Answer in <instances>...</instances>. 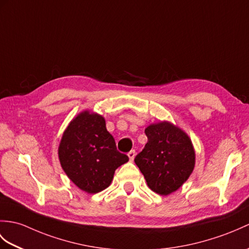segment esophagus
Returning a JSON list of instances; mask_svg holds the SVG:
<instances>
[{
    "instance_id": "34e87169",
    "label": "esophagus",
    "mask_w": 249,
    "mask_h": 249,
    "mask_svg": "<svg viewBox=\"0 0 249 249\" xmlns=\"http://www.w3.org/2000/svg\"><path fill=\"white\" fill-rule=\"evenodd\" d=\"M127 155H128L130 161H132V160H134V158H135V156H136V151H135V149H131V151Z\"/></svg>"
}]
</instances>
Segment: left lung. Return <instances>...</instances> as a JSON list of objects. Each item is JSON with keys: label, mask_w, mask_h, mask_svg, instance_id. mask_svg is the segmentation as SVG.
Segmentation results:
<instances>
[{"label": "left lung", "mask_w": 249, "mask_h": 249, "mask_svg": "<svg viewBox=\"0 0 249 249\" xmlns=\"http://www.w3.org/2000/svg\"><path fill=\"white\" fill-rule=\"evenodd\" d=\"M147 143L135 162L149 189L160 195L174 192L187 180L195 164V153L190 138L171 123L149 125Z\"/></svg>", "instance_id": "1"}]
</instances>
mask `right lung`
<instances>
[{"instance_id": "obj_1", "label": "right lung", "mask_w": 249, "mask_h": 249, "mask_svg": "<svg viewBox=\"0 0 249 249\" xmlns=\"http://www.w3.org/2000/svg\"><path fill=\"white\" fill-rule=\"evenodd\" d=\"M58 155L68 177L92 194L105 190L114 171L128 161V156L117 149L104 118L88 111L77 115L63 132Z\"/></svg>"}]
</instances>
